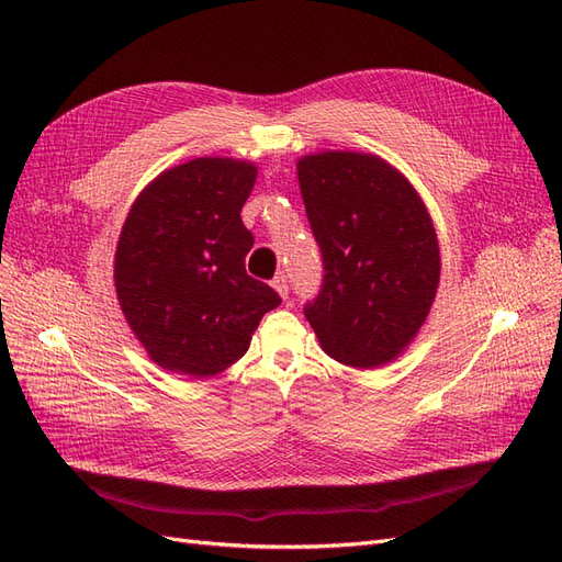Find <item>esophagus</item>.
Returning a JSON list of instances; mask_svg holds the SVG:
<instances>
[{
    "label": "esophagus",
    "instance_id": "34e87169",
    "mask_svg": "<svg viewBox=\"0 0 562 562\" xmlns=\"http://www.w3.org/2000/svg\"><path fill=\"white\" fill-rule=\"evenodd\" d=\"M271 285L277 288V293H279L283 300L288 297V291H291V285H288V277L283 274V271H281V274L274 277V281H271Z\"/></svg>",
    "mask_w": 562,
    "mask_h": 562
}]
</instances>
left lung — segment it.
<instances>
[{
    "label": "left lung",
    "mask_w": 562,
    "mask_h": 562,
    "mask_svg": "<svg viewBox=\"0 0 562 562\" xmlns=\"http://www.w3.org/2000/svg\"><path fill=\"white\" fill-rule=\"evenodd\" d=\"M323 283L304 304L335 361H394L427 318L440 279L431 217L396 168L359 151H323L297 164Z\"/></svg>",
    "instance_id": "left-lung-1"
}]
</instances>
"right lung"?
<instances>
[{"mask_svg": "<svg viewBox=\"0 0 562 562\" xmlns=\"http://www.w3.org/2000/svg\"><path fill=\"white\" fill-rule=\"evenodd\" d=\"M258 168L203 157L164 171L135 199L119 236L114 285L151 361L192 378L236 363L281 304L246 274L252 234L241 209Z\"/></svg>", "mask_w": 562, "mask_h": 562, "instance_id": "right-lung-1", "label": "right lung"}]
</instances>
